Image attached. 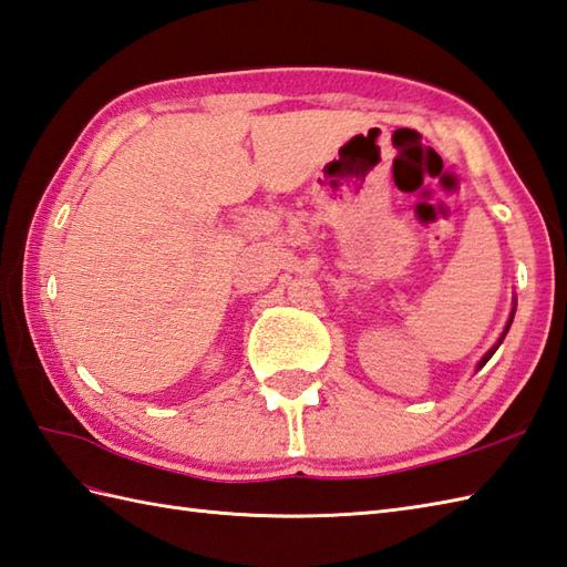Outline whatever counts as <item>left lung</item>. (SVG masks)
<instances>
[{
	"instance_id": "obj_1",
	"label": "left lung",
	"mask_w": 567,
	"mask_h": 567,
	"mask_svg": "<svg viewBox=\"0 0 567 567\" xmlns=\"http://www.w3.org/2000/svg\"><path fill=\"white\" fill-rule=\"evenodd\" d=\"M515 309H517V307H515ZM515 309H512V313H509V321H507V326H505V331H503V336H499V340H497V343H495V346H493V348H491L488 352H485V354H483V360L478 362V370H481V367H483L485 362H488V360L493 358V352H495V350L499 348V343H503V340H505V336H507V331H509V326H512V319H515Z\"/></svg>"
}]
</instances>
